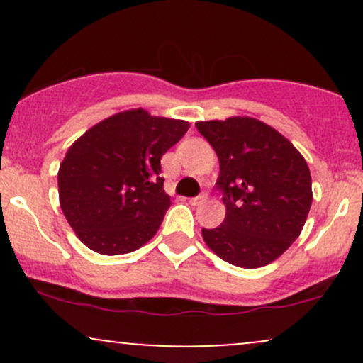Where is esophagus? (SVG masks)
<instances>
[{"label": "esophagus", "mask_w": 363, "mask_h": 363, "mask_svg": "<svg viewBox=\"0 0 363 363\" xmlns=\"http://www.w3.org/2000/svg\"><path fill=\"white\" fill-rule=\"evenodd\" d=\"M206 199H208V193L203 191V193L196 196V198H191V205H201V203H205Z\"/></svg>", "instance_id": "1"}]
</instances>
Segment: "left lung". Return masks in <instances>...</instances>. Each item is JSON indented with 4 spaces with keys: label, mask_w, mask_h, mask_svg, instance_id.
Returning a JSON list of instances; mask_svg holds the SVG:
<instances>
[{
    "label": "left lung",
    "mask_w": 363,
    "mask_h": 363,
    "mask_svg": "<svg viewBox=\"0 0 363 363\" xmlns=\"http://www.w3.org/2000/svg\"><path fill=\"white\" fill-rule=\"evenodd\" d=\"M220 162L222 225L203 228L208 247L239 268H261L301 235L312 205L307 162L277 129L254 118L199 121Z\"/></svg>",
    "instance_id": "obj_1"
}]
</instances>
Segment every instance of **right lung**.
I'll return each instance as SVG.
<instances>
[{
	"label": "right lung",
	"instance_id": "1",
	"mask_svg": "<svg viewBox=\"0 0 363 363\" xmlns=\"http://www.w3.org/2000/svg\"><path fill=\"white\" fill-rule=\"evenodd\" d=\"M187 129V121L131 109L91 126L68 148L57 172L60 205L86 247L128 254L157 234L170 206L160 158Z\"/></svg>",
	"mask_w": 363,
	"mask_h": 363
}]
</instances>
